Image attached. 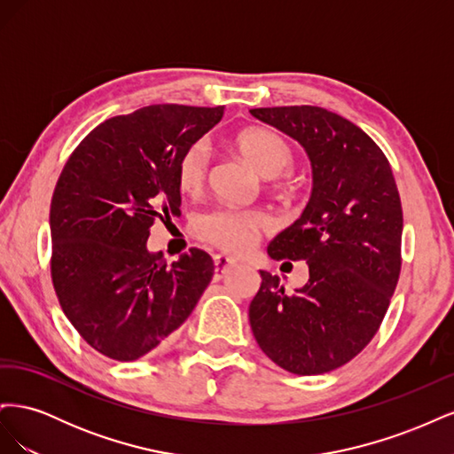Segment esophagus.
I'll return each mask as SVG.
<instances>
[{
  "instance_id": "1",
  "label": "esophagus",
  "mask_w": 454,
  "mask_h": 454,
  "mask_svg": "<svg viewBox=\"0 0 454 454\" xmlns=\"http://www.w3.org/2000/svg\"><path fill=\"white\" fill-rule=\"evenodd\" d=\"M214 265H215V274H214V278L215 280H219V278H223L225 274L237 265V261L232 259V257H227V255H215L214 257Z\"/></svg>"
}]
</instances>
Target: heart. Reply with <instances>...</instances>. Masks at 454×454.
<instances>
[{"label": "heart", "instance_id": "1", "mask_svg": "<svg viewBox=\"0 0 454 454\" xmlns=\"http://www.w3.org/2000/svg\"><path fill=\"white\" fill-rule=\"evenodd\" d=\"M232 145L265 177H278L294 167L295 153L280 134L250 127L232 136ZM210 176V149L204 140L193 142L176 162V185L187 197H199ZM284 193L286 184L278 185ZM270 217L261 210H240L222 206L195 217V235L229 254H244L270 229Z\"/></svg>", "mask_w": 454, "mask_h": 454}]
</instances>
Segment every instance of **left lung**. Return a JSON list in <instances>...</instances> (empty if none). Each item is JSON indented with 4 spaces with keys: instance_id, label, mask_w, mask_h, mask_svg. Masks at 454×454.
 <instances>
[{
    "instance_id": "8db88e82",
    "label": "left lung",
    "mask_w": 454,
    "mask_h": 454,
    "mask_svg": "<svg viewBox=\"0 0 454 454\" xmlns=\"http://www.w3.org/2000/svg\"><path fill=\"white\" fill-rule=\"evenodd\" d=\"M250 114L305 147L314 180L305 212L267 250L277 261L305 259L309 282L286 294L259 270L252 332L290 373H327L369 345L388 310L402 270L400 193L387 155L348 119L318 106Z\"/></svg>"
}]
</instances>
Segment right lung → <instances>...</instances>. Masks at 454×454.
I'll return each instance as SVG.
<instances>
[{"label":"right lung","instance_id":"add662e5","mask_svg":"<svg viewBox=\"0 0 454 454\" xmlns=\"http://www.w3.org/2000/svg\"><path fill=\"white\" fill-rule=\"evenodd\" d=\"M223 106L155 104L90 130L51 200V277L67 320L107 358L132 362L193 312L214 277L191 248L172 265L147 252L155 219L180 214L176 162L214 129Z\"/></svg>","mask_w":454,"mask_h":454}]
</instances>
